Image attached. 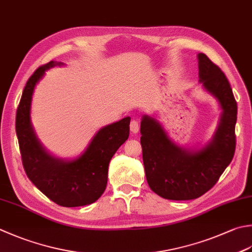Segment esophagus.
I'll list each match as a JSON object with an SVG mask.
<instances>
[{
    "instance_id": "esophagus-1",
    "label": "esophagus",
    "mask_w": 252,
    "mask_h": 252,
    "mask_svg": "<svg viewBox=\"0 0 252 252\" xmlns=\"http://www.w3.org/2000/svg\"><path fill=\"white\" fill-rule=\"evenodd\" d=\"M130 130L133 133V134H137L140 130V126H139V122L136 120H132L130 123Z\"/></svg>"
}]
</instances>
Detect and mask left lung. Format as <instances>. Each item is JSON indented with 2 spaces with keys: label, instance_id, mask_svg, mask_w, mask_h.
<instances>
[{
  "label": "left lung",
  "instance_id": "left-lung-1",
  "mask_svg": "<svg viewBox=\"0 0 252 252\" xmlns=\"http://www.w3.org/2000/svg\"><path fill=\"white\" fill-rule=\"evenodd\" d=\"M199 82L220 108V118L212 139L194 149L172 141L154 116L141 121V145L147 184L168 200H193L208 192L234 157L237 102L220 68L204 53L198 54Z\"/></svg>",
  "mask_w": 252,
  "mask_h": 252
}]
</instances>
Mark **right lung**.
Returning <instances> with one entry per match:
<instances>
[{"instance_id": "add662e5", "label": "right lung", "mask_w": 252, "mask_h": 252, "mask_svg": "<svg viewBox=\"0 0 252 252\" xmlns=\"http://www.w3.org/2000/svg\"><path fill=\"white\" fill-rule=\"evenodd\" d=\"M64 65L51 61L39 67L26 83L16 113V134L24 169L44 195L61 206L75 208L92 204L106 189L108 167L118 149L130 133V117L100 127L81 155L72 159L59 158L44 149L32 123L34 87L46 71Z\"/></svg>"}]
</instances>
